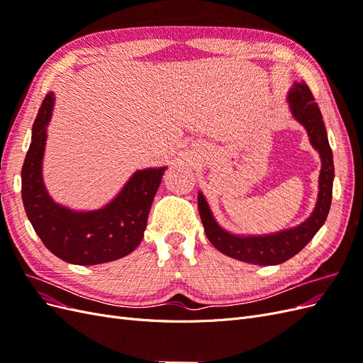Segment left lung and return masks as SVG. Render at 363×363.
Wrapping results in <instances>:
<instances>
[{"label": "left lung", "instance_id": "1", "mask_svg": "<svg viewBox=\"0 0 363 363\" xmlns=\"http://www.w3.org/2000/svg\"><path fill=\"white\" fill-rule=\"evenodd\" d=\"M288 103L292 116L306 128L312 147L320 152L321 171L318 180V199L313 212L301 224L288 230H280L271 235H235L227 232L216 223L204 195L199 192V211L204 232L212 245L223 255L252 265L269 267L279 265L300 252L318 230L325 223L332 204L333 192V152L328 144L327 130L320 107L316 106L313 95L304 82L294 83L288 92Z\"/></svg>", "mask_w": 363, "mask_h": 363}]
</instances>
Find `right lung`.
Masks as SVG:
<instances>
[{
    "label": "right lung",
    "instance_id": "obj_1",
    "mask_svg": "<svg viewBox=\"0 0 363 363\" xmlns=\"http://www.w3.org/2000/svg\"><path fill=\"white\" fill-rule=\"evenodd\" d=\"M52 92L40 104L21 171L23 201L35 232L54 256L74 265H98L130 255L147 227L150 208L167 167L136 171L113 200L96 211H72L51 199L42 177Z\"/></svg>",
    "mask_w": 363,
    "mask_h": 363
}]
</instances>
